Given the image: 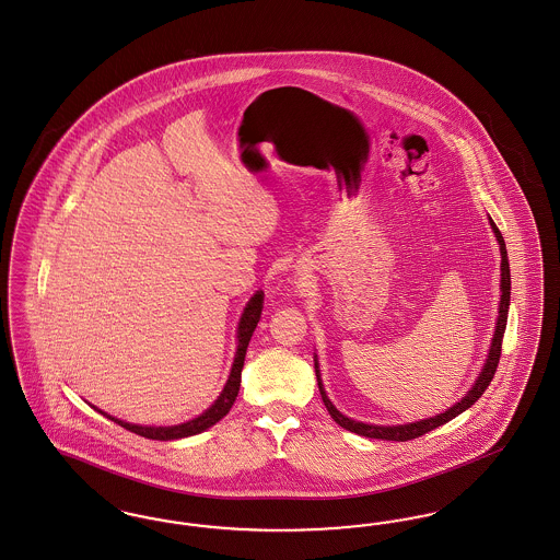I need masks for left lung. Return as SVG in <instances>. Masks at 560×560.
<instances>
[{
    "label": "left lung",
    "mask_w": 560,
    "mask_h": 560,
    "mask_svg": "<svg viewBox=\"0 0 560 560\" xmlns=\"http://www.w3.org/2000/svg\"><path fill=\"white\" fill-rule=\"evenodd\" d=\"M491 221V219H489ZM491 228L495 232V238L500 243V253H502V299H500V316H498V326H495V335H493V341H491V349H489V355H487L486 365H483V372L479 374L477 383L472 385V389L468 390L464 395L463 399L452 406L447 412L439 413L433 418H427V420H420V422H410V424H399V427H376V424H364V422H358V420H351L347 416H342L332 401L326 397V390L324 385L319 381V370H317L316 362V376L317 387H319V395H322V401L326 406L328 413L335 418L337 424H341L342 429L351 431V433H358L362 438L370 439H385V441H410V439L420 438L433 429H438L441 424L450 422L452 418H456L458 413H463L464 410H468L483 393H486L493 374H495V368L500 364V355H502V339H504V330H506V322H509V305H511V268H509V255H506V244L504 238L498 230V225L491 221Z\"/></svg>",
    "instance_id": "8db88e82"
}]
</instances>
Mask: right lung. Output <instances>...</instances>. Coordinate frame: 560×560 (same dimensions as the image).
I'll use <instances>...</instances> for the list:
<instances>
[{"mask_svg":"<svg viewBox=\"0 0 560 560\" xmlns=\"http://www.w3.org/2000/svg\"><path fill=\"white\" fill-rule=\"evenodd\" d=\"M261 310H264V292L259 291L248 301L243 317H241V324H238V349H236V358H234V365H232L230 378H228L225 387L221 390L218 401H215L207 412L200 413L198 418L190 420V422L177 424V427H138V424H129V422L117 420V418H113V416H108V413H104L106 418H110L113 422L121 424L122 429L136 433V435L147 439H156V441L190 438V435H198V433L207 431L209 427H213L225 413L230 412V408L234 406V401H236V397H238L246 347H248V341H250V337H253V332H255V328H257V322H259V317H261Z\"/></svg>","mask_w":560,"mask_h":560,"instance_id":"add662e5","label":"right lung"}]
</instances>
